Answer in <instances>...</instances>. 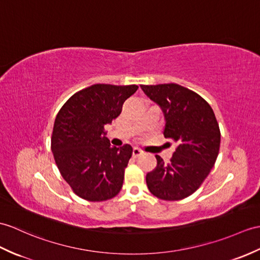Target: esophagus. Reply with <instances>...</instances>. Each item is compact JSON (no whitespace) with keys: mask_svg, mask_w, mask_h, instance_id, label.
I'll return each instance as SVG.
<instances>
[{"mask_svg":"<svg viewBox=\"0 0 260 260\" xmlns=\"http://www.w3.org/2000/svg\"><path fill=\"white\" fill-rule=\"evenodd\" d=\"M142 154H143V152L140 148H137V147L133 148V156H134V157H138V156L142 155Z\"/></svg>","mask_w":260,"mask_h":260,"instance_id":"34e87169","label":"esophagus"}]
</instances>
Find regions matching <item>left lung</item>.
<instances>
[{"label": "left lung", "instance_id": "1", "mask_svg": "<svg viewBox=\"0 0 260 260\" xmlns=\"http://www.w3.org/2000/svg\"><path fill=\"white\" fill-rule=\"evenodd\" d=\"M161 107L164 136L177 144L171 161L156 155L157 165L146 175L149 191L162 201L176 202L201 187L219 153L220 131L213 108L201 95L178 84L141 85Z\"/></svg>", "mask_w": 260, "mask_h": 260}]
</instances>
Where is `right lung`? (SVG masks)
<instances>
[{"label":"right lung","mask_w":260,"mask_h":260,"mask_svg":"<svg viewBox=\"0 0 260 260\" xmlns=\"http://www.w3.org/2000/svg\"><path fill=\"white\" fill-rule=\"evenodd\" d=\"M137 85L94 84L78 90L57 113L51 148L59 173L75 194L88 202H104L122 189L133 148L112 147L105 125L112 123Z\"/></svg>","instance_id":"right-lung-1"}]
</instances>
